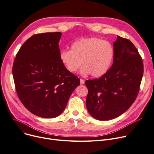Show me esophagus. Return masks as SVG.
<instances>
[{
	"label": "esophagus",
	"instance_id": "esophagus-1",
	"mask_svg": "<svg viewBox=\"0 0 154 154\" xmlns=\"http://www.w3.org/2000/svg\"><path fill=\"white\" fill-rule=\"evenodd\" d=\"M84 83H85V80L83 79H80V84L81 85H82V84H84Z\"/></svg>",
	"mask_w": 154,
	"mask_h": 154
}]
</instances>
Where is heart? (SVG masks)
Wrapping results in <instances>:
<instances>
[{
    "mask_svg": "<svg viewBox=\"0 0 154 154\" xmlns=\"http://www.w3.org/2000/svg\"><path fill=\"white\" fill-rule=\"evenodd\" d=\"M114 56L113 46L109 42L90 37L76 41L72 45L71 50L61 51L59 59L69 72H75L83 64V74L100 77L109 70Z\"/></svg>",
    "mask_w": 154,
    "mask_h": 154,
    "instance_id": "heart-1",
    "label": "heart"
}]
</instances>
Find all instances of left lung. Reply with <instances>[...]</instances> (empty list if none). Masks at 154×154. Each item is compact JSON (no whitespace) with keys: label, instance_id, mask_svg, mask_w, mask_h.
Here are the masks:
<instances>
[{"label":"left lung","instance_id":"left-lung-1","mask_svg":"<svg viewBox=\"0 0 154 154\" xmlns=\"http://www.w3.org/2000/svg\"><path fill=\"white\" fill-rule=\"evenodd\" d=\"M113 46V64L109 70L98 79L85 81L87 109L100 121L116 118L129 108L144 73L142 57L129 39L118 36Z\"/></svg>","mask_w":154,"mask_h":154}]
</instances>
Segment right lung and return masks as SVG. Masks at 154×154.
<instances>
[{
    "instance_id": "add662e5",
    "label": "right lung",
    "mask_w": 154,
    "mask_h": 154,
    "mask_svg": "<svg viewBox=\"0 0 154 154\" xmlns=\"http://www.w3.org/2000/svg\"><path fill=\"white\" fill-rule=\"evenodd\" d=\"M60 32L31 36L18 50L12 68L17 95L32 113L53 118L62 113L80 79L60 62Z\"/></svg>"
}]
</instances>
